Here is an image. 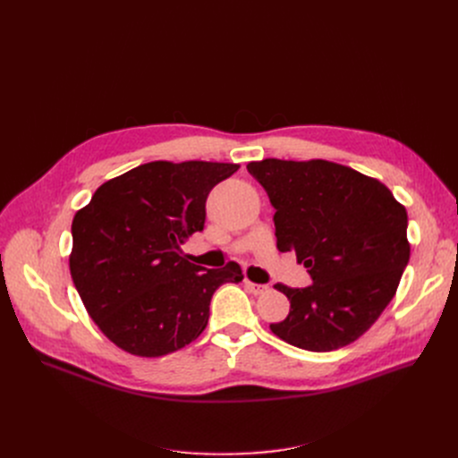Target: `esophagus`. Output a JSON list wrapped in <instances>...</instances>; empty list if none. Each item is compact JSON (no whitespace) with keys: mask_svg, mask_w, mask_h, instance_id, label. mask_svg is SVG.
<instances>
[{"mask_svg":"<svg viewBox=\"0 0 458 458\" xmlns=\"http://www.w3.org/2000/svg\"><path fill=\"white\" fill-rule=\"evenodd\" d=\"M245 285H247V290L254 295H263V293L269 292V285H266V284H254L250 280H245Z\"/></svg>","mask_w":458,"mask_h":458,"instance_id":"obj_1","label":"esophagus"}]
</instances>
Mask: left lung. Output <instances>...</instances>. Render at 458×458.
I'll return each instance as SVG.
<instances>
[{"label": "left lung", "mask_w": 458, "mask_h": 458, "mask_svg": "<svg viewBox=\"0 0 458 458\" xmlns=\"http://www.w3.org/2000/svg\"><path fill=\"white\" fill-rule=\"evenodd\" d=\"M247 171L275 208L278 250H295L314 280L304 290L275 285L292 308L273 334L314 352L356 342L394 299L411 258L404 206L377 178L327 159H263Z\"/></svg>", "instance_id": "8db88e82"}]
</instances>
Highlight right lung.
<instances>
[{"instance_id":"add662e5","label":"right lung","mask_w":458,"mask_h":458,"mask_svg":"<svg viewBox=\"0 0 458 458\" xmlns=\"http://www.w3.org/2000/svg\"><path fill=\"white\" fill-rule=\"evenodd\" d=\"M235 163L152 161L102 183L72 221L70 275L92 321L123 351L157 358L195 342L235 261L204 269L182 256L204 228L209 191Z\"/></svg>"}]
</instances>
